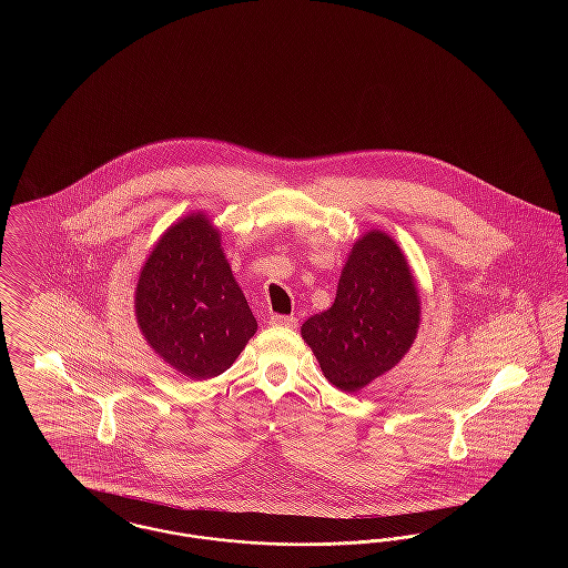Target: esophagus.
I'll return each mask as SVG.
<instances>
[{"mask_svg":"<svg viewBox=\"0 0 568 568\" xmlns=\"http://www.w3.org/2000/svg\"><path fill=\"white\" fill-rule=\"evenodd\" d=\"M272 325H285V327H296L297 320L292 315H271Z\"/></svg>","mask_w":568,"mask_h":568,"instance_id":"obj_1","label":"esophagus"}]
</instances>
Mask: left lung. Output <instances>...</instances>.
Returning a JSON list of instances; mask_svg holds the SVG:
<instances>
[{
  "mask_svg": "<svg viewBox=\"0 0 568 568\" xmlns=\"http://www.w3.org/2000/svg\"><path fill=\"white\" fill-rule=\"evenodd\" d=\"M422 300L405 253L371 230L353 244L334 304L302 324L325 378L353 394L392 371L410 349Z\"/></svg>",
  "mask_w": 568,
  "mask_h": 568,
  "instance_id": "1",
  "label": "left lung"
}]
</instances>
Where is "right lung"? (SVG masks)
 Listing matches in <instances>:
<instances>
[{
  "instance_id": "add662e5",
  "label": "right lung",
  "mask_w": 568,
  "mask_h": 568,
  "mask_svg": "<svg viewBox=\"0 0 568 568\" xmlns=\"http://www.w3.org/2000/svg\"><path fill=\"white\" fill-rule=\"evenodd\" d=\"M134 304L149 347L193 381L225 373L257 332L221 234L204 213L163 232L140 271Z\"/></svg>"
}]
</instances>
